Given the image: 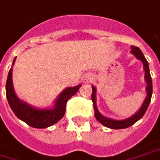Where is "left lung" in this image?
Segmentation results:
<instances>
[{
  "mask_svg": "<svg viewBox=\"0 0 160 160\" xmlns=\"http://www.w3.org/2000/svg\"><path fill=\"white\" fill-rule=\"evenodd\" d=\"M130 52L136 57L138 60L142 61L143 63V69L145 71V81H146V91H147V96L146 99H144L143 104L141 105L140 108L137 111L134 115H132L131 117L125 118V119H113L110 118H107L103 116L99 109L97 108V101H96V92L97 89L95 86H92V95H91V99L94 105V110H95V118L96 119L100 122L103 126L109 128H113V129H121V128H126L132 126L135 122L138 120H139L141 118L144 116L145 112L148 108V105L150 103L151 97H152V80H151V76H150V72H149V68H148V63L144 57L142 52L140 51L139 48L135 47V46H131V51Z\"/></svg>",
  "mask_w": 160,
  "mask_h": 160,
  "instance_id": "obj_1",
  "label": "left lung"
}]
</instances>
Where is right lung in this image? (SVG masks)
<instances>
[{
  "label": "right lung",
  "mask_w": 160,
  "mask_h": 160,
  "mask_svg": "<svg viewBox=\"0 0 160 160\" xmlns=\"http://www.w3.org/2000/svg\"><path fill=\"white\" fill-rule=\"evenodd\" d=\"M15 61L16 57L12 61V66ZM12 66L9 71L6 81V98L16 117L36 128H45L57 123L65 114L67 101L79 90L81 84L66 88L57 97L52 108H36L20 99L16 95L12 82Z\"/></svg>",
  "instance_id": "add662e5"
}]
</instances>
